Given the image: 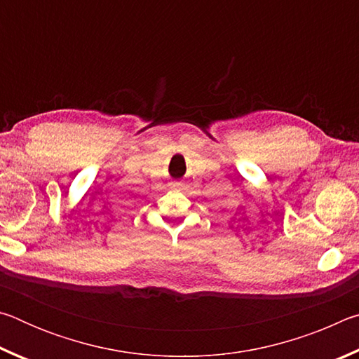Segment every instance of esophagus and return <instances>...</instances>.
Instances as JSON below:
<instances>
[{
  "mask_svg": "<svg viewBox=\"0 0 359 359\" xmlns=\"http://www.w3.org/2000/svg\"><path fill=\"white\" fill-rule=\"evenodd\" d=\"M171 187H172V188H180V187H182V182H172Z\"/></svg>",
  "mask_w": 359,
  "mask_h": 359,
  "instance_id": "obj_1",
  "label": "esophagus"
}]
</instances>
